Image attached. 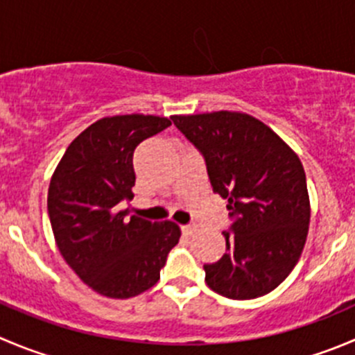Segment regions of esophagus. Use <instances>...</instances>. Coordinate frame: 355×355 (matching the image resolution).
Here are the masks:
<instances>
[{
    "label": "esophagus",
    "instance_id": "34e87169",
    "mask_svg": "<svg viewBox=\"0 0 355 355\" xmlns=\"http://www.w3.org/2000/svg\"><path fill=\"white\" fill-rule=\"evenodd\" d=\"M198 230V225L196 223H189V225H182V232L185 234V236H192V234Z\"/></svg>",
    "mask_w": 355,
    "mask_h": 355
}]
</instances>
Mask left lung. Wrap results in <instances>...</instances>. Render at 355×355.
<instances>
[{
    "label": "left lung",
    "instance_id": "left-lung-1",
    "mask_svg": "<svg viewBox=\"0 0 355 355\" xmlns=\"http://www.w3.org/2000/svg\"><path fill=\"white\" fill-rule=\"evenodd\" d=\"M202 154L213 192L234 220L227 251L206 263V284L232 300L270 293L293 270L305 246L311 201L295 150L260 119L244 112L171 116Z\"/></svg>",
    "mask_w": 355,
    "mask_h": 355
}]
</instances>
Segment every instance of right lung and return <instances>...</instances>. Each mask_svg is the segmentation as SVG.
Listing matches in <instances>:
<instances>
[{
    "label": "right lung",
    "mask_w": 355,
    "mask_h": 355,
    "mask_svg": "<svg viewBox=\"0 0 355 355\" xmlns=\"http://www.w3.org/2000/svg\"><path fill=\"white\" fill-rule=\"evenodd\" d=\"M171 125L168 118H102L79 133L48 187V216L58 251L79 279L109 298H132L159 281L180 227L119 209L132 201L133 153Z\"/></svg>",
    "instance_id": "add662e5"
}]
</instances>
